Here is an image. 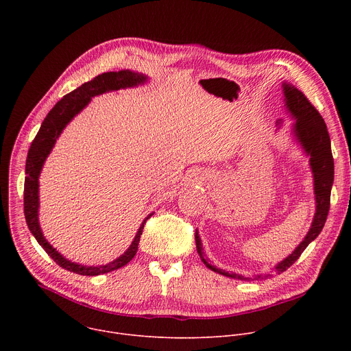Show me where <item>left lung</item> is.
I'll list each match as a JSON object with an SVG mask.
<instances>
[{
    "instance_id": "left-lung-1",
    "label": "left lung",
    "mask_w": 351,
    "mask_h": 351,
    "mask_svg": "<svg viewBox=\"0 0 351 351\" xmlns=\"http://www.w3.org/2000/svg\"><path fill=\"white\" fill-rule=\"evenodd\" d=\"M282 86H283L286 108L289 110L290 115L295 119V123L293 125V133L300 141V144H302L307 156H310V165L314 175V194H315L317 208H315L313 225L307 236L297 245V248L289 257H286L283 261H280L275 267L278 274L291 267L298 260V257L302 256V253L307 248V245L313 240H315L317 236L321 233L326 222L329 207H330V190H332L333 175H335L333 157H332V149H330V137H329L324 118L315 110V107L310 103V99L298 88H295L290 83H283ZM195 245H197L198 256L202 257V261L211 271L218 272L223 276L240 279V280L263 279L261 275H257L256 278H244L241 275L229 274L211 265L204 256L202 239H199L197 230H195ZM264 278H268V275L267 276L264 275Z\"/></svg>"
}]
</instances>
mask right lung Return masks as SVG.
Returning <instances> with one entry per match:
<instances>
[{
	"label": "right lung",
	"instance_id": "add662e5",
	"mask_svg": "<svg viewBox=\"0 0 351 351\" xmlns=\"http://www.w3.org/2000/svg\"><path fill=\"white\" fill-rule=\"evenodd\" d=\"M145 80H147L145 75L136 73L129 69L119 71V72H107V73L95 76L93 80L82 84L80 87L75 88L73 91H71L69 94H66L64 98L60 99V101L54 106V108L48 112V115L41 123L38 133L32 141V145L27 153V160H26V178H25V191H23V207H25L23 210H25L26 223L32 234L38 241V244L45 250V253L66 271H71L83 276H97V275L115 271L126 265L136 256L140 236L144 229V223L153 214H149L143 221L130 247L115 261L101 267H84L76 263H71L69 260L64 258L57 250L45 240L38 223V176L44 165V161L48 157V154L51 153V149L57 138L62 133L64 128L90 103L91 97L99 95L107 91H112V90L134 87L137 84L144 83Z\"/></svg>",
	"mask_w": 351,
	"mask_h": 351
}]
</instances>
